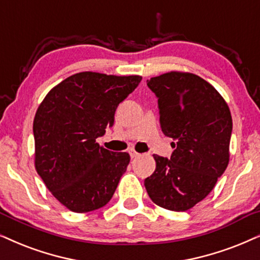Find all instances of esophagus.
Returning <instances> with one entry per match:
<instances>
[{
    "instance_id": "esophagus-1",
    "label": "esophagus",
    "mask_w": 260,
    "mask_h": 260,
    "mask_svg": "<svg viewBox=\"0 0 260 260\" xmlns=\"http://www.w3.org/2000/svg\"><path fill=\"white\" fill-rule=\"evenodd\" d=\"M129 154H130L131 159H135V157L140 156V154H138V153H137V151H135L134 149H130V150H129Z\"/></svg>"
}]
</instances>
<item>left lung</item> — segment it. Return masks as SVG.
Segmentation results:
<instances>
[{
  "mask_svg": "<svg viewBox=\"0 0 260 260\" xmlns=\"http://www.w3.org/2000/svg\"><path fill=\"white\" fill-rule=\"evenodd\" d=\"M147 85L159 98L161 129L175 149L171 159L153 155L156 168L144 186L159 207L186 211L210 193L228 166L231 111L210 83L192 73H165Z\"/></svg>",
  "mask_w": 260,
  "mask_h": 260,
  "instance_id": "1",
  "label": "left lung"
}]
</instances>
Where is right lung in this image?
<instances>
[{
	"label": "right lung",
	"mask_w": 260,
	"mask_h": 260,
	"mask_svg": "<svg viewBox=\"0 0 260 260\" xmlns=\"http://www.w3.org/2000/svg\"><path fill=\"white\" fill-rule=\"evenodd\" d=\"M142 80L82 72L53 87L33 120L35 167L53 197L74 212L109 203L130 162L127 153L101 147L96 138Z\"/></svg>",
	"instance_id": "right-lung-1"
}]
</instances>
